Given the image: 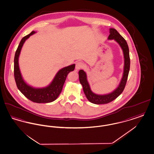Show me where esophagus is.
<instances>
[{
    "mask_svg": "<svg viewBox=\"0 0 154 154\" xmlns=\"http://www.w3.org/2000/svg\"><path fill=\"white\" fill-rule=\"evenodd\" d=\"M83 66H84V64H83L82 62H78L76 63V64H75V69H76L77 70H80V69H81V68L83 67Z\"/></svg>",
    "mask_w": 154,
    "mask_h": 154,
    "instance_id": "34e87169",
    "label": "esophagus"
}]
</instances>
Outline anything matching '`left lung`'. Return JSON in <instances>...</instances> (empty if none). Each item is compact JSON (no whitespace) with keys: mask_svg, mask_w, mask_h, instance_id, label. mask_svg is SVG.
Here are the masks:
<instances>
[{"mask_svg":"<svg viewBox=\"0 0 154 154\" xmlns=\"http://www.w3.org/2000/svg\"><path fill=\"white\" fill-rule=\"evenodd\" d=\"M108 40H114L121 47L124 54V72L121 80L117 87L109 94L104 95L96 94L93 92L91 89L87 79V75L85 72L83 70H80L79 72V80L83 88L85 95L90 102L96 104H107L111 102L122 94L124 89L130 70L129 50L128 44L124 38L118 32L117 30L114 28H110V35L108 37Z\"/></svg>","mask_w":154,"mask_h":154,"instance_id":"8db88e82","label":"left lung"}]
</instances>
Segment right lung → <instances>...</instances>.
Returning a JSON list of instances; mask_svg holds the SVG:
<instances>
[{
	"mask_svg": "<svg viewBox=\"0 0 154 154\" xmlns=\"http://www.w3.org/2000/svg\"><path fill=\"white\" fill-rule=\"evenodd\" d=\"M32 31L30 34L23 37L21 40L15 54L14 60V74L15 80L18 89L23 95L30 100L37 103H47L55 100L62 92L67 74L74 70L75 64L65 67L60 69L55 74L51 83L42 88L33 87L27 84L23 80L19 66V57L22 46L29 37L36 33Z\"/></svg>",
	"mask_w": 154,
	"mask_h": 154,
	"instance_id": "add662e5",
	"label": "right lung"
}]
</instances>
